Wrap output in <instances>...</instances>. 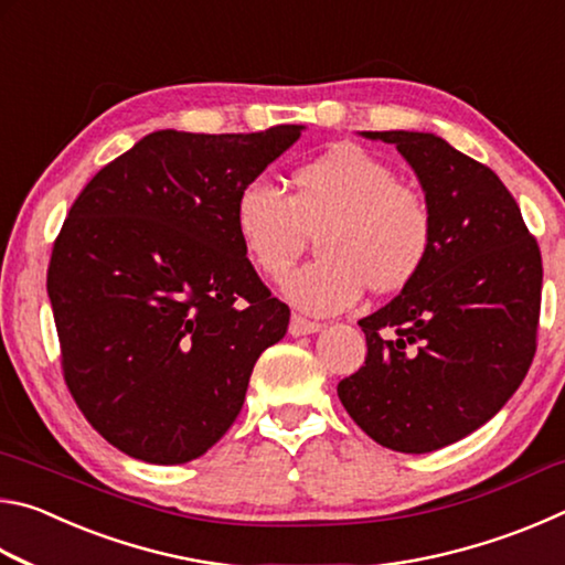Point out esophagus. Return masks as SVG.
<instances>
[{
    "instance_id": "obj_1",
    "label": "esophagus",
    "mask_w": 565,
    "mask_h": 565,
    "mask_svg": "<svg viewBox=\"0 0 565 565\" xmlns=\"http://www.w3.org/2000/svg\"><path fill=\"white\" fill-rule=\"evenodd\" d=\"M323 327L319 321H309L299 317V313H294L291 317V323H289V333L291 337H309V333H319Z\"/></svg>"
}]
</instances>
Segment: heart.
<instances>
[{"label":"heart","mask_w":565,"mask_h":565,"mask_svg":"<svg viewBox=\"0 0 565 565\" xmlns=\"http://www.w3.org/2000/svg\"><path fill=\"white\" fill-rule=\"evenodd\" d=\"M291 196L256 177L238 189L234 226L248 259L279 279L299 259L309 232L319 259L289 274L284 294L303 311L337 313L363 289H404L434 248V212L414 186L398 184L386 161L356 145H339L291 174Z\"/></svg>","instance_id":"obj_1"}]
</instances>
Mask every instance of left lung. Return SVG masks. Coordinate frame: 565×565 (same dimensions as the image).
<instances>
[{
  "mask_svg": "<svg viewBox=\"0 0 565 565\" xmlns=\"http://www.w3.org/2000/svg\"><path fill=\"white\" fill-rule=\"evenodd\" d=\"M394 145L434 212L431 256L359 327L366 361L339 384L376 444L428 454L481 428L529 374L543 266L521 209L489 167L428 131H361Z\"/></svg>",
  "mask_w": 565,
  "mask_h": 565,
  "instance_id": "8db88e82",
  "label": "left lung"
}]
</instances>
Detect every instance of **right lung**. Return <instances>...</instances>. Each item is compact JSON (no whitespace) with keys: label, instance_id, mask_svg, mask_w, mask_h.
<instances>
[{"label":"right lung","instance_id":"add662e5","mask_svg":"<svg viewBox=\"0 0 565 565\" xmlns=\"http://www.w3.org/2000/svg\"><path fill=\"white\" fill-rule=\"evenodd\" d=\"M303 129L151 131L72 204L46 271L64 381L127 456L206 454L242 411L256 359L284 339L289 306L246 259L234 202Z\"/></svg>","mask_w":565,"mask_h":565}]
</instances>
